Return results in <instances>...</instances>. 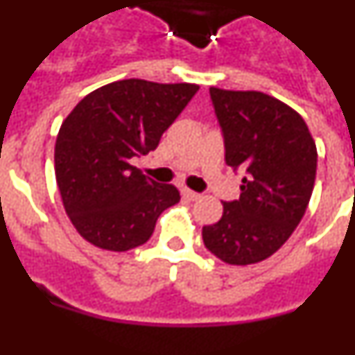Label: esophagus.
<instances>
[{
    "label": "esophagus",
    "instance_id": "obj_1",
    "mask_svg": "<svg viewBox=\"0 0 355 355\" xmlns=\"http://www.w3.org/2000/svg\"><path fill=\"white\" fill-rule=\"evenodd\" d=\"M181 193H183V197H187V199H190V200L200 199V193L193 192V190H190V188H183V190H181Z\"/></svg>",
    "mask_w": 355,
    "mask_h": 355
}]
</instances>
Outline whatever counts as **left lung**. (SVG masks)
I'll return each mask as SVG.
<instances>
[{
	"instance_id": "left-lung-1",
	"label": "left lung",
	"mask_w": 355,
	"mask_h": 355,
	"mask_svg": "<svg viewBox=\"0 0 355 355\" xmlns=\"http://www.w3.org/2000/svg\"><path fill=\"white\" fill-rule=\"evenodd\" d=\"M225 163L245 172L240 199L202 227L206 249L229 265H252L283 247L302 220L316 178V146L293 108L256 90L209 89Z\"/></svg>"
}]
</instances>
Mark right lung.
Masks as SVG:
<instances>
[{"instance_id":"1","label":"right lung","mask_w":355,"mask_h":355,"mask_svg":"<svg viewBox=\"0 0 355 355\" xmlns=\"http://www.w3.org/2000/svg\"><path fill=\"white\" fill-rule=\"evenodd\" d=\"M199 85L121 80L85 96L62 122L55 175L65 213L92 245L114 252L142 245L156 220L180 202L130 163L158 147Z\"/></svg>"}]
</instances>
